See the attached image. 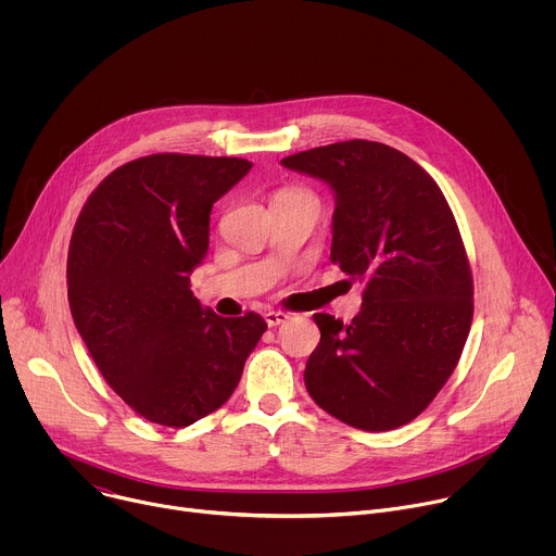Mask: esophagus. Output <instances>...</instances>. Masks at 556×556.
<instances>
[{
  "mask_svg": "<svg viewBox=\"0 0 556 556\" xmlns=\"http://www.w3.org/2000/svg\"><path fill=\"white\" fill-rule=\"evenodd\" d=\"M264 319H266V324H268L270 328H275V326L286 324V321L290 319V314H288V312H281V309H268V312L264 314Z\"/></svg>",
  "mask_w": 556,
  "mask_h": 556,
  "instance_id": "1",
  "label": "esophagus"
}]
</instances>
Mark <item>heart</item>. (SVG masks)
<instances>
[{
  "label": "heart",
  "mask_w": 556,
  "mask_h": 556,
  "mask_svg": "<svg viewBox=\"0 0 556 556\" xmlns=\"http://www.w3.org/2000/svg\"><path fill=\"white\" fill-rule=\"evenodd\" d=\"M296 193H307V191H303V189H283V191L277 193V198H281V195H296Z\"/></svg>",
  "instance_id": "heart-1"
}]
</instances>
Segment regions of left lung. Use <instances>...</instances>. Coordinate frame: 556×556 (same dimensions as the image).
Here are the masks:
<instances>
[{
    "instance_id": "left-lung-1",
    "label": "left lung",
    "mask_w": 556,
    "mask_h": 556,
    "mask_svg": "<svg viewBox=\"0 0 556 556\" xmlns=\"http://www.w3.org/2000/svg\"><path fill=\"white\" fill-rule=\"evenodd\" d=\"M283 167L337 193L332 264L363 286L352 324L314 314L321 341L305 365L312 401L363 431L418 418L451 378L472 321V275L438 182L403 151L345 140Z\"/></svg>"
}]
</instances>
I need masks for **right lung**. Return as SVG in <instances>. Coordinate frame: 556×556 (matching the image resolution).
<instances>
[{
	"mask_svg": "<svg viewBox=\"0 0 556 556\" xmlns=\"http://www.w3.org/2000/svg\"><path fill=\"white\" fill-rule=\"evenodd\" d=\"M244 157L151 153L114 169L86 200L67 249L74 326L108 384L144 420L189 427L219 409L266 321L224 319L193 296L213 204Z\"/></svg>",
	"mask_w": 556,
	"mask_h": 556,
	"instance_id": "obj_1",
	"label": "right lung"
}]
</instances>
